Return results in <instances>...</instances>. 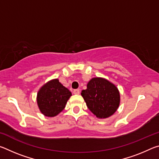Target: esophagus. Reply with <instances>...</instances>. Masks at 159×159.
<instances>
[{
	"label": "esophagus",
	"mask_w": 159,
	"mask_h": 159,
	"mask_svg": "<svg viewBox=\"0 0 159 159\" xmlns=\"http://www.w3.org/2000/svg\"><path fill=\"white\" fill-rule=\"evenodd\" d=\"M73 93H74V94H75V95H79V94L80 93V90H79V89L74 90Z\"/></svg>",
	"instance_id": "obj_1"
}]
</instances>
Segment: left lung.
<instances>
[{
  "label": "left lung",
  "instance_id": "8db88e82",
  "mask_svg": "<svg viewBox=\"0 0 159 159\" xmlns=\"http://www.w3.org/2000/svg\"><path fill=\"white\" fill-rule=\"evenodd\" d=\"M81 95L88 108L99 118L111 116L120 104V93L116 86L103 78L91 79Z\"/></svg>",
  "mask_w": 159,
  "mask_h": 159
}]
</instances>
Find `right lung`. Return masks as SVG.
Here are the masks:
<instances>
[{
  "label": "right lung",
  "mask_w": 159,
  "mask_h": 159,
  "mask_svg": "<svg viewBox=\"0 0 159 159\" xmlns=\"http://www.w3.org/2000/svg\"><path fill=\"white\" fill-rule=\"evenodd\" d=\"M71 93L60 83L52 79L40 88L37 94V104L45 116L53 117L62 111Z\"/></svg>",
  "instance_id": "right-lung-1"
}]
</instances>
